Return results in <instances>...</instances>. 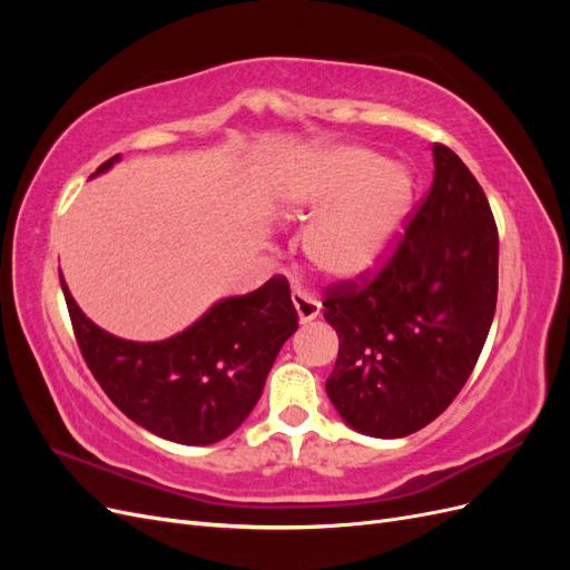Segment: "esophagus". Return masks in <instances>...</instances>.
<instances>
[{"mask_svg":"<svg viewBox=\"0 0 570 570\" xmlns=\"http://www.w3.org/2000/svg\"><path fill=\"white\" fill-rule=\"evenodd\" d=\"M292 304H295V308H297L299 323L314 321L321 314V302H316L312 295H306V292H302V289L292 292Z\"/></svg>","mask_w":570,"mask_h":570,"instance_id":"1","label":"esophagus"}]
</instances>
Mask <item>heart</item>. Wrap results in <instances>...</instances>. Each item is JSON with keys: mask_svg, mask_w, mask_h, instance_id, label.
Listing matches in <instances>:
<instances>
[{"mask_svg": "<svg viewBox=\"0 0 570 570\" xmlns=\"http://www.w3.org/2000/svg\"><path fill=\"white\" fill-rule=\"evenodd\" d=\"M411 180L364 147H337L302 161L281 187L287 218L314 216L304 252L323 275L356 278L377 264L409 209Z\"/></svg>", "mask_w": 570, "mask_h": 570, "instance_id": "obj_1", "label": "heart"}]
</instances>
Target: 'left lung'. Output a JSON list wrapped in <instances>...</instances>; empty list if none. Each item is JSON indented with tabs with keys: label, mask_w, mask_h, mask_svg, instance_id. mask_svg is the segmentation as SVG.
Returning <instances> with one entry per match:
<instances>
[{
	"label": "left lung",
	"mask_w": 570,
	"mask_h": 570,
	"mask_svg": "<svg viewBox=\"0 0 570 570\" xmlns=\"http://www.w3.org/2000/svg\"><path fill=\"white\" fill-rule=\"evenodd\" d=\"M435 176L381 268L325 287L340 352L325 392L371 438L433 423L473 373L497 308L499 235L456 154L433 145Z\"/></svg>",
	"instance_id": "1"
}]
</instances>
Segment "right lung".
Here are the masks:
<instances>
[{"mask_svg": "<svg viewBox=\"0 0 570 570\" xmlns=\"http://www.w3.org/2000/svg\"><path fill=\"white\" fill-rule=\"evenodd\" d=\"M118 161L97 168V174ZM61 289L85 364L109 400L149 433L180 444H212L243 425L262 396L297 308L285 275L245 297L214 304L195 325L161 342L109 335Z\"/></svg>", "mask_w": 570, "mask_h": 570, "instance_id": "obj_1", "label": "right lung"}]
</instances>
